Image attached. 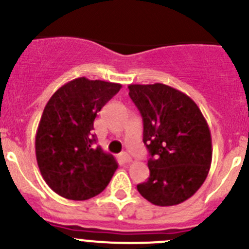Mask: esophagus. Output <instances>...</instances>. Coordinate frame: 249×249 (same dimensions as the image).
Masks as SVG:
<instances>
[{
	"label": "esophagus",
	"mask_w": 249,
	"mask_h": 249,
	"mask_svg": "<svg viewBox=\"0 0 249 249\" xmlns=\"http://www.w3.org/2000/svg\"><path fill=\"white\" fill-rule=\"evenodd\" d=\"M120 159H122L124 162H130L132 160V158L130 157V155L127 154L126 152H124V153H122V154H120Z\"/></svg>",
	"instance_id": "obj_1"
}]
</instances>
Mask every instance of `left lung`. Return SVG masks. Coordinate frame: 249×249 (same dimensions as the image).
<instances>
[{
  "mask_svg": "<svg viewBox=\"0 0 249 249\" xmlns=\"http://www.w3.org/2000/svg\"><path fill=\"white\" fill-rule=\"evenodd\" d=\"M129 95L143 120L150 176L137 185L145 200L175 206L192 197L207 177L212 139L206 119L188 95L169 85L130 84Z\"/></svg>",
  "mask_w": 249,
  "mask_h": 249,
  "instance_id": "8db88e82",
  "label": "left lung"
}]
</instances>
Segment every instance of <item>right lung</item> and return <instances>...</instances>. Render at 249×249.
Here are the masks:
<instances>
[{
	"mask_svg": "<svg viewBox=\"0 0 249 249\" xmlns=\"http://www.w3.org/2000/svg\"><path fill=\"white\" fill-rule=\"evenodd\" d=\"M122 85L77 78L50 97L36 134V159L46 183L60 196L88 200L104 192L118 169L91 131L102 107Z\"/></svg>",
	"mask_w": 249,
	"mask_h": 249,
	"instance_id": "right-lung-1",
	"label": "right lung"
}]
</instances>
